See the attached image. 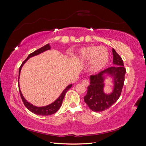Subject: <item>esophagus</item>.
<instances>
[{"label": "esophagus", "instance_id": "34e87169", "mask_svg": "<svg viewBox=\"0 0 146 146\" xmlns=\"http://www.w3.org/2000/svg\"><path fill=\"white\" fill-rule=\"evenodd\" d=\"M82 84L83 86L87 87L88 85H89L90 83H89V82H88V80H86V79H85V80H82Z\"/></svg>", "mask_w": 146, "mask_h": 146}]
</instances>
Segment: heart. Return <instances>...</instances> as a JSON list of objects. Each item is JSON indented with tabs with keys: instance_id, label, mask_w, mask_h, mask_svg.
<instances>
[{
	"instance_id": "obj_1",
	"label": "heart",
	"mask_w": 146,
	"mask_h": 146,
	"mask_svg": "<svg viewBox=\"0 0 146 146\" xmlns=\"http://www.w3.org/2000/svg\"><path fill=\"white\" fill-rule=\"evenodd\" d=\"M82 63L90 62V69L92 72H98L103 69L108 62L109 54L104 46H90L83 48L77 55Z\"/></svg>"
}]
</instances>
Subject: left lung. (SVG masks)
Wrapping results in <instances>:
<instances>
[{
  "label": "left lung",
  "mask_w": 146,
  "mask_h": 146,
  "mask_svg": "<svg viewBox=\"0 0 146 146\" xmlns=\"http://www.w3.org/2000/svg\"><path fill=\"white\" fill-rule=\"evenodd\" d=\"M112 51L114 66L90 76V85L88 86L87 94L84 97V100L93 111H103L108 109L118 100L121 94L126 70L121 57L114 48ZM104 74H110L114 78V89L110 95L104 94L103 91Z\"/></svg>",
  "instance_id": "8db88e82"
}]
</instances>
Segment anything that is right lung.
<instances>
[{"mask_svg": "<svg viewBox=\"0 0 146 146\" xmlns=\"http://www.w3.org/2000/svg\"><path fill=\"white\" fill-rule=\"evenodd\" d=\"M50 48V46L49 45V44H47L44 46L43 47H41L40 48H39V49L32 52V54H29L27 58L23 61V63H22V64L20 66L19 69V75H20L22 67H23L24 63L26 62V61H27V60L28 59H29V58H30V57H32L33 56H35V55H37L46 50H49ZM18 82H19V80H18ZM72 84H70V85H68L67 87H66L64 89V90L63 91L62 93H61V94L59 98L57 99L55 102H54L52 103L50 105L45 106V107H36V106H33L32 104H31L30 103L28 102L25 99L23 94H22L20 88H19V90L21 98L22 99V100H23V102L24 105L25 106V107L27 108L29 110H30L31 112H32L36 114H38V115L48 116V115H51V114L55 113L60 109V107L61 106V104H62L63 100L64 99V98L66 92H67L68 90H69L70 88L72 87Z\"/></svg>", "mask_w": 146, "mask_h": 146, "instance_id": "add662e5", "label": "right lung"}]
</instances>
